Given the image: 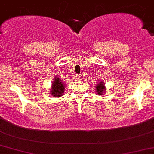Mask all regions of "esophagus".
Instances as JSON below:
<instances>
[{"instance_id": "34e87169", "label": "esophagus", "mask_w": 154, "mask_h": 154, "mask_svg": "<svg viewBox=\"0 0 154 154\" xmlns=\"http://www.w3.org/2000/svg\"><path fill=\"white\" fill-rule=\"evenodd\" d=\"M75 79H76V80L79 81L81 79V76L80 75V74H77V75L75 76Z\"/></svg>"}]
</instances>
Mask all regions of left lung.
Returning a JSON list of instances; mask_svg holds the SVG:
<instances>
[{"label":"left lung","mask_w":154,"mask_h":154,"mask_svg":"<svg viewBox=\"0 0 154 154\" xmlns=\"http://www.w3.org/2000/svg\"><path fill=\"white\" fill-rule=\"evenodd\" d=\"M104 91H105L104 85L103 84V82H100L96 85V92L99 95H102V94H104Z\"/></svg>","instance_id":"8db88e82"}]
</instances>
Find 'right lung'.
<instances>
[{
  "label": "right lung",
  "instance_id": "right-lung-1",
  "mask_svg": "<svg viewBox=\"0 0 154 154\" xmlns=\"http://www.w3.org/2000/svg\"><path fill=\"white\" fill-rule=\"evenodd\" d=\"M64 91V85L60 82L59 77H56L52 82V87L51 94L55 97H59V96L63 95Z\"/></svg>",
  "mask_w": 154,
  "mask_h": 154
}]
</instances>
